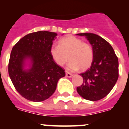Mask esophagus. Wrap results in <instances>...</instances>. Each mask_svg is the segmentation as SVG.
Segmentation results:
<instances>
[{
  "label": "esophagus",
  "instance_id": "esophagus-1",
  "mask_svg": "<svg viewBox=\"0 0 129 129\" xmlns=\"http://www.w3.org/2000/svg\"><path fill=\"white\" fill-rule=\"evenodd\" d=\"M66 76L67 77H71L72 76V74H71L70 73H69L68 72H66Z\"/></svg>",
  "mask_w": 129,
  "mask_h": 129
}]
</instances>
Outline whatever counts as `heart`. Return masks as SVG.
<instances>
[{
  "label": "heart",
  "instance_id": "heart-1",
  "mask_svg": "<svg viewBox=\"0 0 129 129\" xmlns=\"http://www.w3.org/2000/svg\"><path fill=\"white\" fill-rule=\"evenodd\" d=\"M58 43L59 46L52 45L50 50L52 59L58 66L62 67L69 59L68 68L72 71L86 70L91 67L94 51L89 43L73 35H68Z\"/></svg>",
  "mask_w": 129,
  "mask_h": 129
}]
</instances>
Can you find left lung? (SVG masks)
Here are the masks:
<instances>
[{"label": "left lung", "instance_id": "8db88e82", "mask_svg": "<svg viewBox=\"0 0 129 129\" xmlns=\"http://www.w3.org/2000/svg\"><path fill=\"white\" fill-rule=\"evenodd\" d=\"M77 35L85 36L94 51L92 65L80 74L83 83L77 88V91L85 100L98 101L109 94L117 82L119 76L118 57L111 45L99 35L90 33Z\"/></svg>", "mask_w": 129, "mask_h": 129}]
</instances>
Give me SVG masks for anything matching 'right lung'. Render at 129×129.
Masks as SVG:
<instances>
[{
    "mask_svg": "<svg viewBox=\"0 0 129 129\" xmlns=\"http://www.w3.org/2000/svg\"><path fill=\"white\" fill-rule=\"evenodd\" d=\"M57 34L39 31L25 35L15 44L10 54L8 73L15 89L31 101H43L54 93L63 68L53 61L50 50ZM26 60L30 68L25 69Z\"/></svg>",
    "mask_w": 129,
    "mask_h": 129,
    "instance_id": "1",
    "label": "right lung"
}]
</instances>
